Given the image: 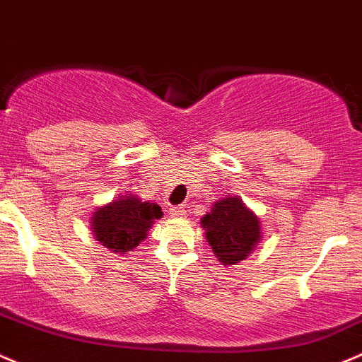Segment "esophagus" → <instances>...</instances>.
<instances>
[{"label": "esophagus", "mask_w": 362, "mask_h": 362, "mask_svg": "<svg viewBox=\"0 0 362 362\" xmlns=\"http://www.w3.org/2000/svg\"><path fill=\"white\" fill-rule=\"evenodd\" d=\"M170 215L173 216V218H185V216H187V211H185L184 206H173L170 208Z\"/></svg>", "instance_id": "obj_1"}]
</instances>
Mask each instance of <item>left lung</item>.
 <instances>
[{
  "label": "left lung",
  "mask_w": 362,
  "mask_h": 362,
  "mask_svg": "<svg viewBox=\"0 0 362 362\" xmlns=\"http://www.w3.org/2000/svg\"><path fill=\"white\" fill-rule=\"evenodd\" d=\"M208 245L222 265H239L262 239L260 218L239 196H226L213 203L201 218Z\"/></svg>",
  "instance_id": "obj_1"
}]
</instances>
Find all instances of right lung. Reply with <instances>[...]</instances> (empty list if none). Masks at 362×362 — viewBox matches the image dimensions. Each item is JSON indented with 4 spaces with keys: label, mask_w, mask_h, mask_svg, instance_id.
I'll list each match as a JSON object with an SVG mask.
<instances>
[{
    "label": "right lung",
    "mask_w": 362,
    "mask_h": 362,
    "mask_svg": "<svg viewBox=\"0 0 362 362\" xmlns=\"http://www.w3.org/2000/svg\"><path fill=\"white\" fill-rule=\"evenodd\" d=\"M161 216L159 204L142 201L127 191L91 213V234L111 253L128 255L147 238L152 223Z\"/></svg>",
    "instance_id": "1"
}]
</instances>
